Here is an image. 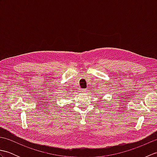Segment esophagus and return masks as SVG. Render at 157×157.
<instances>
[{
  "label": "esophagus",
  "instance_id": "obj_1",
  "mask_svg": "<svg viewBox=\"0 0 157 157\" xmlns=\"http://www.w3.org/2000/svg\"><path fill=\"white\" fill-rule=\"evenodd\" d=\"M86 89H82V90H81V92H86Z\"/></svg>",
  "mask_w": 157,
  "mask_h": 157
}]
</instances>
